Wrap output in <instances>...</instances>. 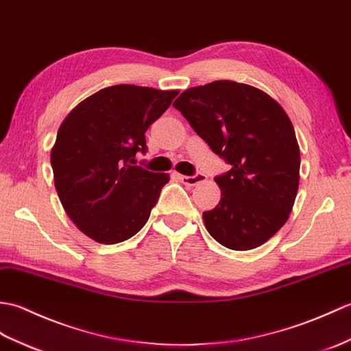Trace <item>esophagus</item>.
Here are the masks:
<instances>
[{
    "label": "esophagus",
    "instance_id": "34e87169",
    "mask_svg": "<svg viewBox=\"0 0 351 351\" xmlns=\"http://www.w3.org/2000/svg\"><path fill=\"white\" fill-rule=\"evenodd\" d=\"M177 178H178V180H180L183 184L195 186V184H198V183H201V182L207 180V176L202 174V173H197V174H193V176H180V174H177Z\"/></svg>",
    "mask_w": 351,
    "mask_h": 351
}]
</instances>
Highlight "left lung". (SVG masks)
<instances>
[{"instance_id":"obj_1","label":"left lung","mask_w":351,"mask_h":351,"mask_svg":"<svg viewBox=\"0 0 351 351\" xmlns=\"http://www.w3.org/2000/svg\"><path fill=\"white\" fill-rule=\"evenodd\" d=\"M173 106L230 165L215 177L219 204L202 213L210 236L234 251L263 245L287 222L299 188V144L282 106L234 81L186 90Z\"/></svg>"}]
</instances>
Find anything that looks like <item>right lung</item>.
I'll list each match as a JSON object with an SVG mask.
<instances>
[{"label": "right lung", "instance_id": "obj_1", "mask_svg": "<svg viewBox=\"0 0 351 351\" xmlns=\"http://www.w3.org/2000/svg\"><path fill=\"white\" fill-rule=\"evenodd\" d=\"M177 90L120 84L87 97L61 123L51 152L53 182L67 216L85 236L114 245L135 236L169 176L135 165L145 132Z\"/></svg>", "mask_w": 351, "mask_h": 351}]
</instances>
